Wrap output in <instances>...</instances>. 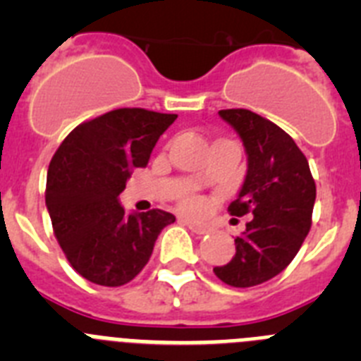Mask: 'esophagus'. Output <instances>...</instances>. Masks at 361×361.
<instances>
[{
    "label": "esophagus",
    "mask_w": 361,
    "mask_h": 361,
    "mask_svg": "<svg viewBox=\"0 0 361 361\" xmlns=\"http://www.w3.org/2000/svg\"><path fill=\"white\" fill-rule=\"evenodd\" d=\"M180 222H183V224H186L188 228L191 229V231L193 233H197V235H206V233L209 231V228L206 224H200V222H197V220H193V219H188V216H180Z\"/></svg>",
    "instance_id": "obj_1"
}]
</instances>
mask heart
<instances>
[{
  "instance_id": "1",
  "label": "heart",
  "mask_w": 361,
  "mask_h": 361,
  "mask_svg": "<svg viewBox=\"0 0 361 361\" xmlns=\"http://www.w3.org/2000/svg\"><path fill=\"white\" fill-rule=\"evenodd\" d=\"M184 208L188 209H199L200 206H202V202H200V199H197V197H186V199L183 200Z\"/></svg>"
}]
</instances>
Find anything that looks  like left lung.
Returning a JSON list of instances; mask_svg holds the SVG:
<instances>
[{"label":"left lung","mask_w":361,"mask_h":361,"mask_svg":"<svg viewBox=\"0 0 361 361\" xmlns=\"http://www.w3.org/2000/svg\"><path fill=\"white\" fill-rule=\"evenodd\" d=\"M219 116L238 133L247 155L244 184L228 212L250 213L253 220L235 238V257L213 273L233 288H253L296 257L311 229L317 186L305 155L280 126L244 108L220 110Z\"/></svg>","instance_id":"obj_1"}]
</instances>
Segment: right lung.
Masks as SVG:
<instances>
[{
    "instance_id": "right-lung-1",
    "label": "right lung",
    "mask_w": 361,
    "mask_h": 361,
    "mask_svg": "<svg viewBox=\"0 0 361 361\" xmlns=\"http://www.w3.org/2000/svg\"><path fill=\"white\" fill-rule=\"evenodd\" d=\"M177 119L145 108H119L79 124L54 153L47 209L54 235L82 279L119 288L148 264L159 233L175 216L162 209L126 213L119 195L145 168L159 137Z\"/></svg>"
}]
</instances>
